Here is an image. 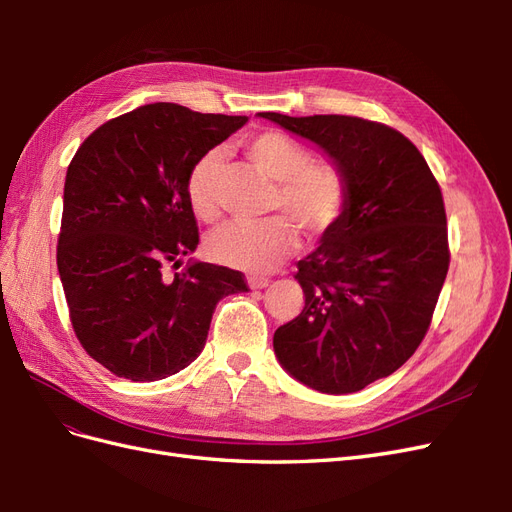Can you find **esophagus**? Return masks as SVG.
I'll return each mask as SVG.
<instances>
[{"instance_id":"esophagus-1","label":"esophagus","mask_w":512,"mask_h":512,"mask_svg":"<svg viewBox=\"0 0 512 512\" xmlns=\"http://www.w3.org/2000/svg\"><path fill=\"white\" fill-rule=\"evenodd\" d=\"M247 284H250V288H252V290L267 288V286H269V277H262V275H256V277H247Z\"/></svg>"}]
</instances>
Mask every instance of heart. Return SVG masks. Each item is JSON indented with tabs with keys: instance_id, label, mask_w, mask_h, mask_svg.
Wrapping results in <instances>:
<instances>
[{
	"instance_id": "heart-1",
	"label": "heart",
	"mask_w": 512,
	"mask_h": 512,
	"mask_svg": "<svg viewBox=\"0 0 512 512\" xmlns=\"http://www.w3.org/2000/svg\"><path fill=\"white\" fill-rule=\"evenodd\" d=\"M247 158L277 181L271 211L282 213L265 222H232L207 239L211 260L247 273L269 271L290 256L299 245L297 225L309 239H320L342 220L348 207V179L344 170L327 160H312L309 151L284 132L267 130L245 143ZM222 153L211 149L200 156L188 173L185 192L192 211L211 222L218 215L215 179Z\"/></svg>"
}]
</instances>
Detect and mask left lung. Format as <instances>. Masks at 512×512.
<instances>
[{
  "label": "left lung",
  "instance_id": "1",
  "mask_svg": "<svg viewBox=\"0 0 512 512\" xmlns=\"http://www.w3.org/2000/svg\"><path fill=\"white\" fill-rule=\"evenodd\" d=\"M344 170L348 207L299 260L303 312L273 335L277 361L309 389L344 395L391 376L421 346L446 280V211L408 138L348 115L258 113Z\"/></svg>",
  "mask_w": 512,
  "mask_h": 512
}]
</instances>
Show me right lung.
Wrapping results in <instances>:
<instances>
[{
  "mask_svg": "<svg viewBox=\"0 0 512 512\" xmlns=\"http://www.w3.org/2000/svg\"><path fill=\"white\" fill-rule=\"evenodd\" d=\"M247 117L156 102L91 132L64 185L57 269L85 352L132 382L177 374L203 352L215 305L245 292L239 271L190 262L198 226L185 181Z\"/></svg>",
  "mask_w": 512,
  "mask_h": 512,
  "instance_id": "right-lung-1",
  "label": "right lung"
}]
</instances>
